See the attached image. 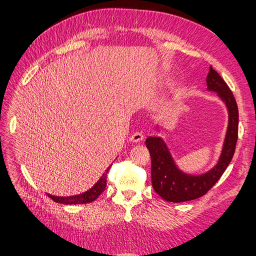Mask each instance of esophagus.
<instances>
[{
  "mask_svg": "<svg viewBox=\"0 0 256 256\" xmlns=\"http://www.w3.org/2000/svg\"><path fill=\"white\" fill-rule=\"evenodd\" d=\"M143 138L144 135L140 132H134L131 136H130V140H131L132 143H138L140 140H143Z\"/></svg>",
  "mask_w": 256,
  "mask_h": 256,
  "instance_id": "esophagus-1",
  "label": "esophagus"
}]
</instances>
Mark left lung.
Returning <instances> with one entry per match:
<instances>
[{
  "label": "left lung",
  "mask_w": 256,
  "mask_h": 256,
  "mask_svg": "<svg viewBox=\"0 0 256 256\" xmlns=\"http://www.w3.org/2000/svg\"><path fill=\"white\" fill-rule=\"evenodd\" d=\"M206 81V90L216 92L229 114L221 154L211 170L200 175L184 172L176 165L164 140L160 136L146 138L145 144L152 160V184L155 192L170 202H184L202 197L219 180L234 155L238 128L236 101L224 80L211 66Z\"/></svg>",
  "instance_id": "obj_1"
}]
</instances>
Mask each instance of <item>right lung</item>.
Masks as SVG:
<instances>
[{
  "instance_id": "1",
  "label": "right lung",
  "mask_w": 256,
  "mask_h": 256,
  "mask_svg": "<svg viewBox=\"0 0 256 256\" xmlns=\"http://www.w3.org/2000/svg\"><path fill=\"white\" fill-rule=\"evenodd\" d=\"M108 170H110V167L106 168V172L103 174L99 180L94 184V187L89 190H86V192L82 194H76V196H69V197H57V196H52L50 194H47V196L52 200L56 201V202L64 204H79L92 202V201H94L103 192H104V189L106 187V174Z\"/></svg>"
}]
</instances>
